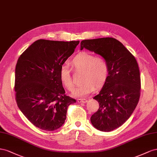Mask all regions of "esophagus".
Wrapping results in <instances>:
<instances>
[{
    "label": "esophagus",
    "instance_id": "obj_1",
    "mask_svg": "<svg viewBox=\"0 0 157 157\" xmlns=\"http://www.w3.org/2000/svg\"><path fill=\"white\" fill-rule=\"evenodd\" d=\"M77 101L79 102V103H81V102H82V103H86V102H87V99H81V98H79V99L77 100Z\"/></svg>",
    "mask_w": 157,
    "mask_h": 157
}]
</instances>
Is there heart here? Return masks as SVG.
Masks as SVG:
<instances>
[{
    "mask_svg": "<svg viewBox=\"0 0 157 157\" xmlns=\"http://www.w3.org/2000/svg\"><path fill=\"white\" fill-rule=\"evenodd\" d=\"M70 64L75 70L82 71L81 82L75 87L72 95L85 97L95 90L104 86L109 76V65L104 58L96 56L88 52H81L75 55ZM60 79L63 86L69 90L73 87L69 67L64 65L60 70Z\"/></svg>",
    "mask_w": 157,
    "mask_h": 157,
    "instance_id": "1",
    "label": "heart"
}]
</instances>
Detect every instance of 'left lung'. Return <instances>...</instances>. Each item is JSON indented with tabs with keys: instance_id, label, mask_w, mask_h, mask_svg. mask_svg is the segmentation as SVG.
Returning a JSON list of instances; mask_svg holds the SVG:
<instances>
[{
	"instance_id": "1",
	"label": "left lung",
	"mask_w": 157,
	"mask_h": 157,
	"mask_svg": "<svg viewBox=\"0 0 157 157\" xmlns=\"http://www.w3.org/2000/svg\"><path fill=\"white\" fill-rule=\"evenodd\" d=\"M99 55L109 65V76L99 93L94 97L99 108L91 117L98 130L110 132L124 124L140 100V69L132 54L117 39L104 37L83 40L80 49Z\"/></svg>"
}]
</instances>
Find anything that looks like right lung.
<instances>
[{
	"label": "right lung",
	"mask_w": 157,
	"mask_h": 157,
	"mask_svg": "<svg viewBox=\"0 0 157 157\" xmlns=\"http://www.w3.org/2000/svg\"><path fill=\"white\" fill-rule=\"evenodd\" d=\"M79 41L39 39L21 54L15 70L17 106L34 126L46 131L60 128L76 101L65 95L60 70Z\"/></svg>",
	"instance_id": "obj_1"
}]
</instances>
